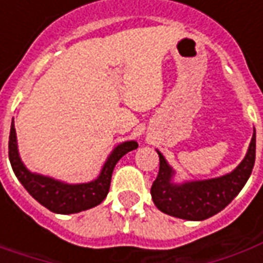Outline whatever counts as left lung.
I'll return each instance as SVG.
<instances>
[{"label": "left lung", "mask_w": 263, "mask_h": 263, "mask_svg": "<svg viewBox=\"0 0 263 263\" xmlns=\"http://www.w3.org/2000/svg\"><path fill=\"white\" fill-rule=\"evenodd\" d=\"M255 129L248 152L235 171L226 176L173 184L175 172L159 155V173L151 187L155 205L165 214L189 221H201L224 210L235 198L251 176L255 163Z\"/></svg>", "instance_id": "8db88e82"}]
</instances>
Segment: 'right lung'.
I'll return each mask as SVG.
<instances>
[{
    "instance_id": "add662e5",
    "label": "right lung",
    "mask_w": 263,
    "mask_h": 263,
    "mask_svg": "<svg viewBox=\"0 0 263 263\" xmlns=\"http://www.w3.org/2000/svg\"><path fill=\"white\" fill-rule=\"evenodd\" d=\"M137 148L138 143L135 141L121 143L112 151V154L109 155L100 176L94 182L83 183V184H66L50 177L31 173L24 166L18 155L16 134H15L14 120H12L11 132H9L8 155L15 176L18 177V180L22 183V186L28 190V193L31 194L32 197L53 213L73 214V213H80L84 210L96 207L107 197L112 171L117 162L124 155Z\"/></svg>"
}]
</instances>
